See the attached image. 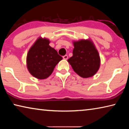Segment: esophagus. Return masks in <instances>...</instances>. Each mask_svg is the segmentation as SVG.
Masks as SVG:
<instances>
[{
    "mask_svg": "<svg viewBox=\"0 0 129 129\" xmlns=\"http://www.w3.org/2000/svg\"><path fill=\"white\" fill-rule=\"evenodd\" d=\"M62 58H63V59H64V60H67L68 58V57L67 55H65L62 57Z\"/></svg>",
    "mask_w": 129,
    "mask_h": 129,
    "instance_id": "1",
    "label": "esophagus"
}]
</instances>
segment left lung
Wrapping results in <instances>:
<instances>
[{"instance_id":"obj_1","label":"left lung","mask_w":129,"mask_h":129,"mask_svg":"<svg viewBox=\"0 0 129 129\" xmlns=\"http://www.w3.org/2000/svg\"><path fill=\"white\" fill-rule=\"evenodd\" d=\"M73 56L68 60L73 71L82 78L92 77L99 71L101 60L90 39L74 41Z\"/></svg>"}]
</instances>
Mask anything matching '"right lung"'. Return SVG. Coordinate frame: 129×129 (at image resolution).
I'll return each instance as SVG.
<instances>
[{
    "label": "right lung",
    "instance_id": "add662e5",
    "mask_svg": "<svg viewBox=\"0 0 129 129\" xmlns=\"http://www.w3.org/2000/svg\"><path fill=\"white\" fill-rule=\"evenodd\" d=\"M49 39L39 38L28 51L27 67L29 72L38 79H45L62 57L53 48L49 46Z\"/></svg>",
    "mask_w": 129,
    "mask_h": 129
}]
</instances>
